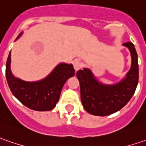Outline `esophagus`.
<instances>
[{"instance_id":"34e87169","label":"esophagus","mask_w":146,"mask_h":146,"mask_svg":"<svg viewBox=\"0 0 146 146\" xmlns=\"http://www.w3.org/2000/svg\"><path fill=\"white\" fill-rule=\"evenodd\" d=\"M73 67H74L75 70L77 71V70H79L82 67V63H81L80 60H75L73 61Z\"/></svg>"}]
</instances>
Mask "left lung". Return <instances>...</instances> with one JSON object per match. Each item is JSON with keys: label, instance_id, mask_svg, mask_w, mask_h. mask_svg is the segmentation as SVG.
Wrapping results in <instances>:
<instances>
[{"label": "left lung", "instance_id": "left-lung-1", "mask_svg": "<svg viewBox=\"0 0 146 146\" xmlns=\"http://www.w3.org/2000/svg\"><path fill=\"white\" fill-rule=\"evenodd\" d=\"M131 54V68L125 77L114 85L99 82L89 69L78 70L77 77L80 82L82 106L89 113L95 116H108L125 106L134 94L138 83V62L135 47L132 42L123 44Z\"/></svg>", "mask_w": 146, "mask_h": 146}]
</instances>
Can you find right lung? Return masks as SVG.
<instances>
[{
	"label": "right lung",
	"instance_id": "add662e5",
	"mask_svg": "<svg viewBox=\"0 0 146 146\" xmlns=\"http://www.w3.org/2000/svg\"><path fill=\"white\" fill-rule=\"evenodd\" d=\"M22 33L19 34L16 40ZM10 65L11 52L7 59L5 69L9 87L15 98L24 106L36 111H49L54 109L65 83L75 74L72 64L60 63L45 78L30 82L15 77L11 72Z\"/></svg>",
	"mask_w": 146,
	"mask_h": 146
}]
</instances>
